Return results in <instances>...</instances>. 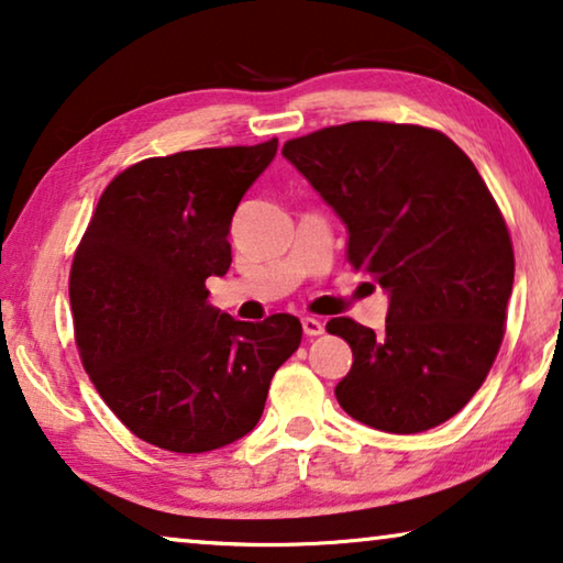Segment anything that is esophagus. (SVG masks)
<instances>
[{"label":"esophagus","mask_w":563,"mask_h":563,"mask_svg":"<svg viewBox=\"0 0 563 563\" xmlns=\"http://www.w3.org/2000/svg\"><path fill=\"white\" fill-rule=\"evenodd\" d=\"M300 327H303L306 336H321L323 334V323L319 319H313V316H303V319H300Z\"/></svg>","instance_id":"1"}]
</instances>
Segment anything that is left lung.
<instances>
[{
	"label": "left lung",
	"instance_id": "1",
	"mask_svg": "<svg viewBox=\"0 0 563 563\" xmlns=\"http://www.w3.org/2000/svg\"><path fill=\"white\" fill-rule=\"evenodd\" d=\"M285 161L346 227V260L387 292L385 331L331 319L352 346L336 400L360 423L421 433L485 383L505 334L516 257L474 163L418 124L350 122L288 140Z\"/></svg>",
	"mask_w": 563,
	"mask_h": 563
}]
</instances>
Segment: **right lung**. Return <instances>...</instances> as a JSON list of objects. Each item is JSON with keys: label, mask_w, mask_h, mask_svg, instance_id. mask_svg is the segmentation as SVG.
Returning a JSON list of instances; mask_svg holds the SVG:
<instances>
[{"label": "right lung", "mask_w": 563, "mask_h": 563, "mask_svg": "<svg viewBox=\"0 0 563 563\" xmlns=\"http://www.w3.org/2000/svg\"><path fill=\"white\" fill-rule=\"evenodd\" d=\"M275 153L273 137L147 157L107 186L78 244L70 308L84 367L153 446L203 454L247 437L303 336L296 316L236 321L206 290L232 265V217Z\"/></svg>", "instance_id": "1"}]
</instances>
